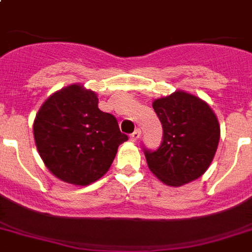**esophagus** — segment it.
I'll use <instances>...</instances> for the list:
<instances>
[{
	"label": "esophagus",
	"mask_w": 252,
	"mask_h": 252,
	"mask_svg": "<svg viewBox=\"0 0 252 252\" xmlns=\"http://www.w3.org/2000/svg\"><path fill=\"white\" fill-rule=\"evenodd\" d=\"M140 136H141V129H136L133 132V133L130 134L129 138H130V141H137L138 138H140Z\"/></svg>",
	"instance_id": "34e87169"
}]
</instances>
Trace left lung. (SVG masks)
Instances as JSON below:
<instances>
[{"label":"left lung","instance_id":"obj_1","mask_svg":"<svg viewBox=\"0 0 252 252\" xmlns=\"http://www.w3.org/2000/svg\"><path fill=\"white\" fill-rule=\"evenodd\" d=\"M153 108L162 123L163 141L145 150L148 167L162 183L180 187L211 166L220 141L219 119L205 100L178 90L158 98Z\"/></svg>","mask_w":252,"mask_h":252}]
</instances>
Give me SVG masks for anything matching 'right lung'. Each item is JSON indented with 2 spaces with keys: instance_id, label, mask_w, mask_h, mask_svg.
Returning a JSON list of instances; mask_svg holds the SVG:
<instances>
[{
  "instance_id": "right-lung-1",
  "label": "right lung",
  "mask_w": 252,
  "mask_h": 252,
  "mask_svg": "<svg viewBox=\"0 0 252 252\" xmlns=\"http://www.w3.org/2000/svg\"><path fill=\"white\" fill-rule=\"evenodd\" d=\"M33 138L45 167L65 183L89 186L111 167L128 136L114 115L98 108V95L73 84L45 99L33 120Z\"/></svg>"
}]
</instances>
